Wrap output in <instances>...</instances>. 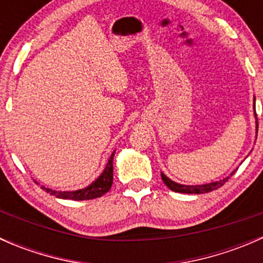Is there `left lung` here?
<instances>
[{
  "label": "left lung",
  "instance_id": "8db88e82",
  "mask_svg": "<svg viewBox=\"0 0 263 263\" xmlns=\"http://www.w3.org/2000/svg\"><path fill=\"white\" fill-rule=\"evenodd\" d=\"M254 107H256V104H253V110H254V117H256V139H257V132H258V122H257V115H256V109H254ZM234 172H232V173H230V176H228L227 178H222V179H220V181L206 183V184H197V185L179 184V183L173 182L172 179H169L168 177H166L164 173H161V179H163V182L165 183L166 187H168L169 190L174 191V192L192 193V195H201V193L211 192V191L217 190V188H220L221 185H224V183L228 182V179H229L230 177L234 174Z\"/></svg>",
  "mask_w": 263,
  "mask_h": 263
}]
</instances>
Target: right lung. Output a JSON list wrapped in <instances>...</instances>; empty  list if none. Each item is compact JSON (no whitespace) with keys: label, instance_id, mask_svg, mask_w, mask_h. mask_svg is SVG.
I'll return each instance as SVG.
<instances>
[{"label":"right lung","instance_id":"obj_1","mask_svg":"<svg viewBox=\"0 0 263 263\" xmlns=\"http://www.w3.org/2000/svg\"><path fill=\"white\" fill-rule=\"evenodd\" d=\"M116 151L110 155L109 160H108L107 165H105L103 173L95 179L91 184L87 187L81 188L78 191H54L50 188H46L42 185L44 191L50 193L52 196H55L57 198H62V200H75V201H84V200H92V198L102 197L104 193H107L110 190L113 183V156H115Z\"/></svg>","mask_w":263,"mask_h":263}]
</instances>
